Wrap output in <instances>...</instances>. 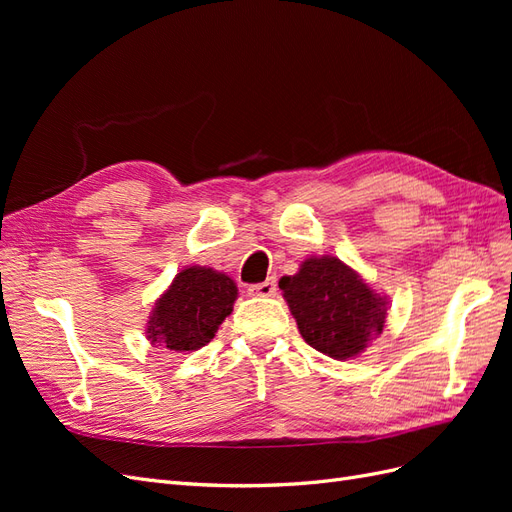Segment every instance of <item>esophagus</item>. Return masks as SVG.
<instances>
[{
	"mask_svg": "<svg viewBox=\"0 0 512 512\" xmlns=\"http://www.w3.org/2000/svg\"><path fill=\"white\" fill-rule=\"evenodd\" d=\"M275 292H277V284H275L273 277H269V280L262 282V284L250 286V294H252V297H273Z\"/></svg>",
	"mask_w": 512,
	"mask_h": 512,
	"instance_id": "34e87169",
	"label": "esophagus"
}]
</instances>
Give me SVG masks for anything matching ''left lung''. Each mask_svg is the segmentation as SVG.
Here are the masks:
<instances>
[{"instance_id":"left-lung-1","label":"left lung","mask_w":512,"mask_h":512,"mask_svg":"<svg viewBox=\"0 0 512 512\" xmlns=\"http://www.w3.org/2000/svg\"><path fill=\"white\" fill-rule=\"evenodd\" d=\"M301 337L337 361L363 352L382 333L386 299L335 256L307 258L297 275L280 280Z\"/></svg>"}]
</instances>
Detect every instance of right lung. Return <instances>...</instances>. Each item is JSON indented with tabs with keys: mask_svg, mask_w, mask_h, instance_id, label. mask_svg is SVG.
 I'll return each instance as SVG.
<instances>
[{
	"mask_svg": "<svg viewBox=\"0 0 512 512\" xmlns=\"http://www.w3.org/2000/svg\"><path fill=\"white\" fill-rule=\"evenodd\" d=\"M237 286L228 275L207 267H188L158 299L149 318L151 344L173 352L207 346L232 312Z\"/></svg>",
	"mask_w": 512,
	"mask_h": 512,
	"instance_id": "right-lung-1",
	"label": "right lung"
}]
</instances>
